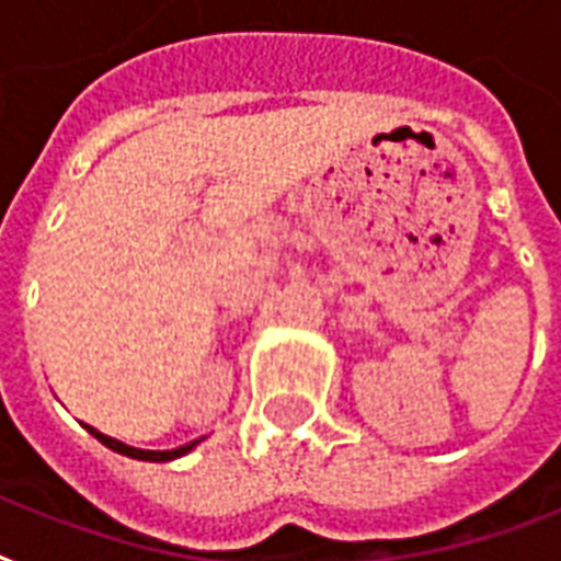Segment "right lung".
<instances>
[{
    "mask_svg": "<svg viewBox=\"0 0 561 561\" xmlns=\"http://www.w3.org/2000/svg\"><path fill=\"white\" fill-rule=\"evenodd\" d=\"M87 431H90L99 443H104L107 448H113V451L118 454H125V457H134V460H148V462H169V460H178V457H183V454H188L194 448V445L201 443V439H194V443L188 445H180V448H171V451H145V448H134V445H125V443H118V439H113V436L107 434H101V431H95V427L90 425H83Z\"/></svg>",
    "mask_w": 561,
    "mask_h": 561,
    "instance_id": "add662e5",
    "label": "right lung"
}]
</instances>
